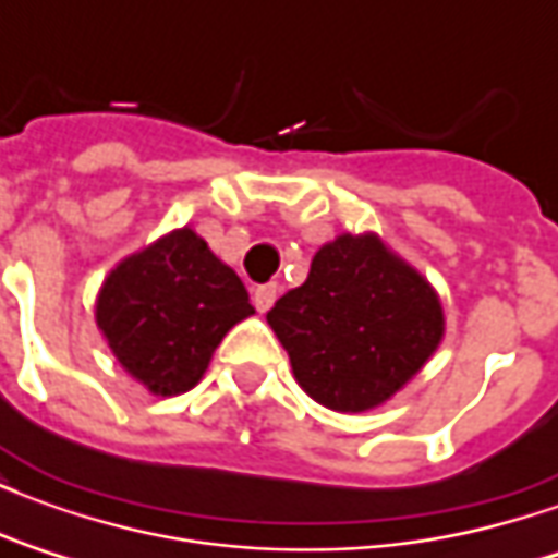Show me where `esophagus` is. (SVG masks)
I'll return each mask as SVG.
<instances>
[{"label": "esophagus", "instance_id": "1", "mask_svg": "<svg viewBox=\"0 0 558 558\" xmlns=\"http://www.w3.org/2000/svg\"><path fill=\"white\" fill-rule=\"evenodd\" d=\"M275 299H278V287H275V283H263V287H256L254 290V307L259 314H266L268 307L275 304Z\"/></svg>", "mask_w": 558, "mask_h": 558}]
</instances>
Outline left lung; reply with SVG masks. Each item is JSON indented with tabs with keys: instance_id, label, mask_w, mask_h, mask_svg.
<instances>
[{
	"instance_id": "obj_1",
	"label": "left lung",
	"mask_w": 558,
	"mask_h": 558,
	"mask_svg": "<svg viewBox=\"0 0 558 558\" xmlns=\"http://www.w3.org/2000/svg\"><path fill=\"white\" fill-rule=\"evenodd\" d=\"M266 319L299 386L335 412H367L398 395L445 331L439 295L374 232L323 244L307 280Z\"/></svg>"
}]
</instances>
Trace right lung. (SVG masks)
I'll list each match as a JSON object with an SVG mask.
<instances>
[{
	"mask_svg": "<svg viewBox=\"0 0 558 558\" xmlns=\"http://www.w3.org/2000/svg\"><path fill=\"white\" fill-rule=\"evenodd\" d=\"M251 314L242 278L187 227L122 259L95 304L119 364L160 398L194 388L223 335Z\"/></svg>",
	"mask_w": 558,
	"mask_h": 558,
	"instance_id": "1",
	"label": "right lung"
}]
</instances>
